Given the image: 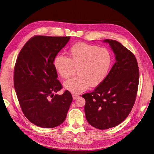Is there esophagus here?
<instances>
[{"instance_id":"esophagus-1","label":"esophagus","mask_w":154,"mask_h":154,"mask_svg":"<svg viewBox=\"0 0 154 154\" xmlns=\"http://www.w3.org/2000/svg\"><path fill=\"white\" fill-rule=\"evenodd\" d=\"M72 97H73V99H74V100H75V99H77L78 97H79V96L78 95H77V94H74V95H72Z\"/></svg>"}]
</instances>
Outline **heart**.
<instances>
[{"mask_svg":"<svg viewBox=\"0 0 154 154\" xmlns=\"http://www.w3.org/2000/svg\"><path fill=\"white\" fill-rule=\"evenodd\" d=\"M69 57L63 54L56 56L54 66L62 78L68 79L77 68L78 75L66 80L64 86L73 94H80L90 85L95 87L106 78L112 63V54L105 48L78 43L68 51Z\"/></svg>","mask_w":154,"mask_h":154,"instance_id":"heart-1","label":"heart"}]
</instances>
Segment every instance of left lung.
<instances>
[{
	"label": "left lung",
	"instance_id": "left-lung-1",
	"mask_svg": "<svg viewBox=\"0 0 154 154\" xmlns=\"http://www.w3.org/2000/svg\"><path fill=\"white\" fill-rule=\"evenodd\" d=\"M115 54L116 62L105 80L94 91L82 95L88 123L99 129L119 125L134 105L139 80L137 59L117 41L106 39Z\"/></svg>",
	"mask_w": 154,
	"mask_h": 154
}]
</instances>
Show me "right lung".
Masks as SVG:
<instances>
[{"label":"right lung","mask_w":154,"mask_h":154,"mask_svg":"<svg viewBox=\"0 0 154 154\" xmlns=\"http://www.w3.org/2000/svg\"><path fill=\"white\" fill-rule=\"evenodd\" d=\"M69 39L35 36L17 59L14 82L20 106L26 118L39 127L53 128L62 124L72 101L68 90L54 95L63 86L57 79L54 59Z\"/></svg>","instance_id":"1"}]
</instances>
